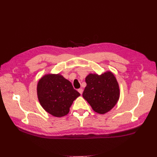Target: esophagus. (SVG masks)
Segmentation results:
<instances>
[{
	"instance_id": "34e87169",
	"label": "esophagus",
	"mask_w": 157,
	"mask_h": 157,
	"mask_svg": "<svg viewBox=\"0 0 157 157\" xmlns=\"http://www.w3.org/2000/svg\"><path fill=\"white\" fill-rule=\"evenodd\" d=\"M78 91L79 92V93L80 94H82V93H83V89L82 88H79V89H78Z\"/></svg>"
}]
</instances>
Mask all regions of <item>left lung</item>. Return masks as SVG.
<instances>
[{"instance_id": "left-lung-1", "label": "left lung", "mask_w": 157, "mask_h": 157, "mask_svg": "<svg viewBox=\"0 0 157 157\" xmlns=\"http://www.w3.org/2000/svg\"><path fill=\"white\" fill-rule=\"evenodd\" d=\"M86 86L82 96L92 109L100 114L113 109L119 98V84L111 72L102 75L89 74L86 78Z\"/></svg>"}]
</instances>
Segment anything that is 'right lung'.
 Here are the masks:
<instances>
[{"mask_svg": "<svg viewBox=\"0 0 157 157\" xmlns=\"http://www.w3.org/2000/svg\"><path fill=\"white\" fill-rule=\"evenodd\" d=\"M37 93L43 109L58 117L68 114L73 101L80 96L71 83L59 74H48L42 78L38 82Z\"/></svg>", "mask_w": 157, "mask_h": 157, "instance_id": "right-lung-1", "label": "right lung"}]
</instances>
